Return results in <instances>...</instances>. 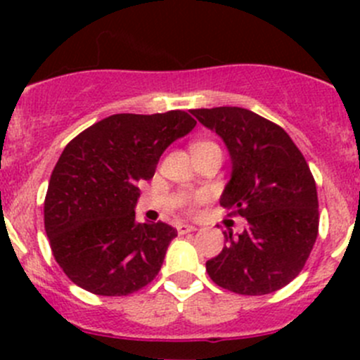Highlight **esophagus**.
Segmentation results:
<instances>
[{
	"instance_id": "obj_1",
	"label": "esophagus",
	"mask_w": 360,
	"mask_h": 360,
	"mask_svg": "<svg viewBox=\"0 0 360 360\" xmlns=\"http://www.w3.org/2000/svg\"><path fill=\"white\" fill-rule=\"evenodd\" d=\"M195 230H197V228H195L193 224H184V223L177 224V233H179V235L191 233V231H195Z\"/></svg>"
}]
</instances>
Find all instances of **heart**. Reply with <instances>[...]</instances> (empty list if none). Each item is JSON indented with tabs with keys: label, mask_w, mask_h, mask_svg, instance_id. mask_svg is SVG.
<instances>
[{
	"label": "heart",
	"mask_w": 360,
	"mask_h": 360,
	"mask_svg": "<svg viewBox=\"0 0 360 360\" xmlns=\"http://www.w3.org/2000/svg\"><path fill=\"white\" fill-rule=\"evenodd\" d=\"M202 144H210V143H197L195 146H202ZM203 200H205V197H203V195H197V197H183L181 198V205L188 207V209H193V205H197V203H200Z\"/></svg>",
	"instance_id": "b5f03b06"
}]
</instances>
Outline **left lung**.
<instances>
[{
    "mask_svg": "<svg viewBox=\"0 0 360 360\" xmlns=\"http://www.w3.org/2000/svg\"><path fill=\"white\" fill-rule=\"evenodd\" d=\"M228 148L231 177L219 203L248 219L242 233L205 263L219 288L261 296L297 277L319 233V200L307 160L282 127L244 110H191Z\"/></svg>",
    "mask_w": 360,
    "mask_h": 360,
    "instance_id": "8db88e82",
    "label": "left lung"
}]
</instances>
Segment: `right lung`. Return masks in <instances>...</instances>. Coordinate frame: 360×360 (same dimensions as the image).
Masks as SVG:
<instances>
[{
	"mask_svg": "<svg viewBox=\"0 0 360 360\" xmlns=\"http://www.w3.org/2000/svg\"><path fill=\"white\" fill-rule=\"evenodd\" d=\"M197 125L184 111L111 115L64 148L45 197V231L71 282L99 296H127L150 284L177 230L137 223L141 181L163 151Z\"/></svg>",
	"mask_w": 360,
	"mask_h": 360,
	"instance_id": "add662e5",
	"label": "right lung"
}]
</instances>
